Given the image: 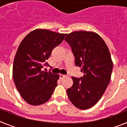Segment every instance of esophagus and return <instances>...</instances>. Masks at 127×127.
I'll return each instance as SVG.
<instances>
[{
  "mask_svg": "<svg viewBox=\"0 0 127 127\" xmlns=\"http://www.w3.org/2000/svg\"><path fill=\"white\" fill-rule=\"evenodd\" d=\"M64 77H65V75L60 74V79H62V78H64Z\"/></svg>",
  "mask_w": 127,
  "mask_h": 127,
  "instance_id": "obj_1",
  "label": "esophagus"
}]
</instances>
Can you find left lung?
I'll list each match as a JSON object with an SVG mask.
<instances>
[{
    "mask_svg": "<svg viewBox=\"0 0 127 127\" xmlns=\"http://www.w3.org/2000/svg\"><path fill=\"white\" fill-rule=\"evenodd\" d=\"M75 57V64L81 67L83 76L72 77L73 85L67 90L72 104L80 109L93 107L100 99L111 77L113 63L108 47L98 33L76 31L67 34Z\"/></svg>",
    "mask_w": 127,
    "mask_h": 127,
    "instance_id": "obj_1",
    "label": "left lung"
}]
</instances>
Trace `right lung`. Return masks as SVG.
Wrapping results in <instances>:
<instances>
[{
	"mask_svg": "<svg viewBox=\"0 0 127 127\" xmlns=\"http://www.w3.org/2000/svg\"><path fill=\"white\" fill-rule=\"evenodd\" d=\"M66 33L46 29L33 30L23 39L14 59L13 77L15 86L28 104L39 105L51 98L60 76L42 70L54 48Z\"/></svg>",
	"mask_w": 127,
	"mask_h": 127,
	"instance_id": "obj_1",
	"label": "right lung"
}]
</instances>
